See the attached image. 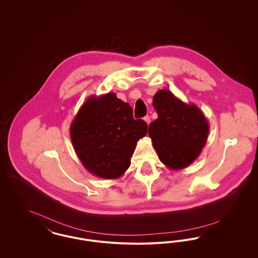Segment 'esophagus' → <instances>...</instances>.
Returning <instances> with one entry per match:
<instances>
[{"instance_id":"34e87169","label":"esophagus","mask_w":258,"mask_h":258,"mask_svg":"<svg viewBox=\"0 0 258 258\" xmlns=\"http://www.w3.org/2000/svg\"><path fill=\"white\" fill-rule=\"evenodd\" d=\"M143 120H144V121L146 122V123H147V124H150V123H151V119H150V117H149V116H145Z\"/></svg>"}]
</instances>
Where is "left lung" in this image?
<instances>
[{
  "label": "left lung",
  "instance_id": "obj_1",
  "mask_svg": "<svg viewBox=\"0 0 258 258\" xmlns=\"http://www.w3.org/2000/svg\"><path fill=\"white\" fill-rule=\"evenodd\" d=\"M153 106L158 119L151 123L148 134L159 159L171 170L184 169L205 146L208 121L195 103H185L167 89L156 93Z\"/></svg>",
  "mask_w": 258,
  "mask_h": 258
}]
</instances>
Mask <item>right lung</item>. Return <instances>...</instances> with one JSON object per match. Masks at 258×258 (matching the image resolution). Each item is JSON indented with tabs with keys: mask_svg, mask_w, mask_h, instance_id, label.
<instances>
[{
	"mask_svg": "<svg viewBox=\"0 0 258 258\" xmlns=\"http://www.w3.org/2000/svg\"><path fill=\"white\" fill-rule=\"evenodd\" d=\"M143 120H135L127 102L114 93L90 96L71 124L74 151L91 174L120 178L131 165L137 141L147 135Z\"/></svg>",
	"mask_w": 258,
	"mask_h": 258,
	"instance_id": "obj_1",
	"label": "right lung"
}]
</instances>
